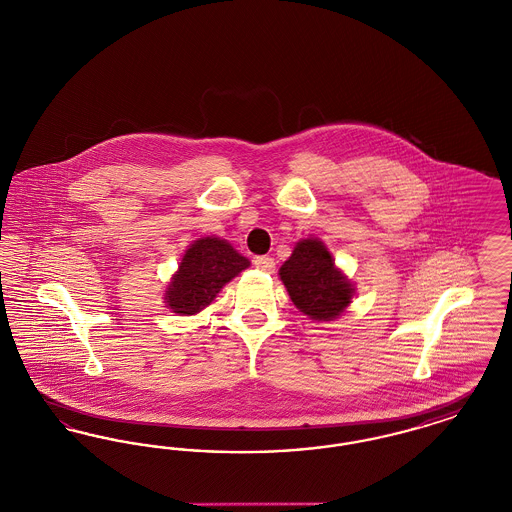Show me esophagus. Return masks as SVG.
Wrapping results in <instances>:
<instances>
[{"label": "esophagus", "instance_id": "1", "mask_svg": "<svg viewBox=\"0 0 512 512\" xmlns=\"http://www.w3.org/2000/svg\"><path fill=\"white\" fill-rule=\"evenodd\" d=\"M253 265H255V268H259L261 272H274V268H276L274 259H272V257H267V255H263V257H255Z\"/></svg>", "mask_w": 512, "mask_h": 512}]
</instances>
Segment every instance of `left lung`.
Wrapping results in <instances>:
<instances>
[{
    "label": "left lung",
    "mask_w": 512,
    "mask_h": 512,
    "mask_svg": "<svg viewBox=\"0 0 512 512\" xmlns=\"http://www.w3.org/2000/svg\"><path fill=\"white\" fill-rule=\"evenodd\" d=\"M278 274L293 305L317 322L340 317L355 293L351 280L334 265L332 253L317 238L297 242Z\"/></svg>",
    "instance_id": "left-lung-1"
}]
</instances>
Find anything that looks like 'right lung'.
Here are the masks:
<instances>
[{
	"label": "right lung",
	"instance_id": "right-lung-1",
	"mask_svg": "<svg viewBox=\"0 0 512 512\" xmlns=\"http://www.w3.org/2000/svg\"><path fill=\"white\" fill-rule=\"evenodd\" d=\"M247 267L249 259L226 240L199 238L186 249L176 274H172L165 303L176 315H195L211 305L222 286Z\"/></svg>",
	"mask_w": 512,
	"mask_h": 512
}]
</instances>
